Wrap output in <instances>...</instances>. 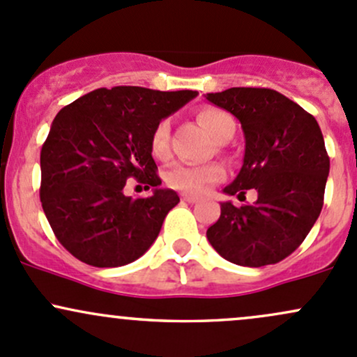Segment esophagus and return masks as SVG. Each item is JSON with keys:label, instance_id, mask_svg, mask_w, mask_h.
Masks as SVG:
<instances>
[{"label": "esophagus", "instance_id": "34e87169", "mask_svg": "<svg viewBox=\"0 0 357 357\" xmlns=\"http://www.w3.org/2000/svg\"><path fill=\"white\" fill-rule=\"evenodd\" d=\"M181 200H183V202H188V204H195V202H197L198 198H197V197H193V195L181 193Z\"/></svg>", "mask_w": 357, "mask_h": 357}]
</instances>
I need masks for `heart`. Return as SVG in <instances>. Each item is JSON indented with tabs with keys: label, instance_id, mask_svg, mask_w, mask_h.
I'll list each match as a JSON object with an SVG mask.
<instances>
[{
	"label": "heart",
	"instance_id": "obj_1",
	"mask_svg": "<svg viewBox=\"0 0 357 357\" xmlns=\"http://www.w3.org/2000/svg\"><path fill=\"white\" fill-rule=\"evenodd\" d=\"M198 121L205 130L215 138L217 142L229 140L234 133V119L229 112L219 107H204L198 112ZM169 126L167 119H162L155 125L150 137V150L153 157L159 160H167L171 155L169 147ZM226 178V169L219 162L204 164V166H193V164H174L166 172V183L171 188L183 191V193L202 195L208 191L210 186L222 181Z\"/></svg>",
	"mask_w": 357,
	"mask_h": 357
}]
</instances>
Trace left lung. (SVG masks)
<instances>
[{
	"label": "left lung",
	"instance_id": "obj_1",
	"mask_svg": "<svg viewBox=\"0 0 357 357\" xmlns=\"http://www.w3.org/2000/svg\"><path fill=\"white\" fill-rule=\"evenodd\" d=\"M207 100L234 114L246 147L243 167L224 193H258L253 205L220 204L207 229L213 250L243 267L279 264L299 248L324 207L330 159L317 119L272 89L232 87Z\"/></svg>",
	"mask_w": 357,
	"mask_h": 357
}]
</instances>
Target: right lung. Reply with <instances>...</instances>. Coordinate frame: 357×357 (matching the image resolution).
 <instances>
[{
    "instance_id": "obj_1",
    "label": "right lung",
    "mask_w": 357,
    "mask_h": 357,
    "mask_svg": "<svg viewBox=\"0 0 357 357\" xmlns=\"http://www.w3.org/2000/svg\"><path fill=\"white\" fill-rule=\"evenodd\" d=\"M197 92L145 87L97 89L56 114L40 150V204L66 250L92 267H121L159 236L179 197L159 188L150 137L157 123ZM154 188L125 197L126 179Z\"/></svg>"
}]
</instances>
